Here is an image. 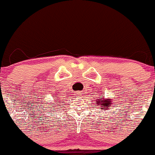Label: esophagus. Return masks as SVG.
I'll return each instance as SVG.
<instances>
[{"mask_svg":"<svg viewBox=\"0 0 155 155\" xmlns=\"http://www.w3.org/2000/svg\"><path fill=\"white\" fill-rule=\"evenodd\" d=\"M75 95V96L78 97V96H81V95H82V92L81 91H77V92H74V94Z\"/></svg>","mask_w":155,"mask_h":155,"instance_id":"34e87169","label":"esophagus"}]
</instances>
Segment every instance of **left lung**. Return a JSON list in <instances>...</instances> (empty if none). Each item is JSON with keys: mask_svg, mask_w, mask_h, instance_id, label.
Wrapping results in <instances>:
<instances>
[{"mask_svg": "<svg viewBox=\"0 0 155 155\" xmlns=\"http://www.w3.org/2000/svg\"><path fill=\"white\" fill-rule=\"evenodd\" d=\"M97 105L101 106V109H103L106 111L109 107H112V99L110 98H98L96 100Z\"/></svg>", "mask_w": 155, "mask_h": 155, "instance_id": "1", "label": "left lung"}]
</instances>
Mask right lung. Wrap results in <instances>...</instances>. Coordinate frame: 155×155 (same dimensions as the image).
<instances>
[{
    "instance_id": "obj_1",
    "label": "right lung",
    "mask_w": 155,
    "mask_h": 155,
    "mask_svg": "<svg viewBox=\"0 0 155 155\" xmlns=\"http://www.w3.org/2000/svg\"><path fill=\"white\" fill-rule=\"evenodd\" d=\"M53 109H54V108H53Z\"/></svg>"
}]
</instances>
